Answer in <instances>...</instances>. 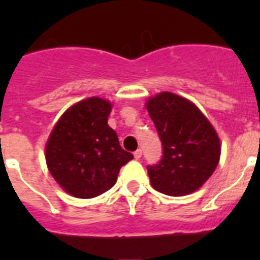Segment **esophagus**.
Wrapping results in <instances>:
<instances>
[{"label":"esophagus","mask_w":260,"mask_h":260,"mask_svg":"<svg viewBox=\"0 0 260 260\" xmlns=\"http://www.w3.org/2000/svg\"><path fill=\"white\" fill-rule=\"evenodd\" d=\"M134 157L137 158V160H139V158L142 157V150H141V148L135 151V152H134Z\"/></svg>","instance_id":"34e87169"}]
</instances>
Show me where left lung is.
<instances>
[{"mask_svg":"<svg viewBox=\"0 0 260 260\" xmlns=\"http://www.w3.org/2000/svg\"><path fill=\"white\" fill-rule=\"evenodd\" d=\"M162 144V157L147 171L155 190L183 197L212 176L220 160V139L207 117L190 100L172 92L146 103Z\"/></svg>","mask_w":260,"mask_h":260,"instance_id":"left-lung-1","label":"left lung"}]
</instances>
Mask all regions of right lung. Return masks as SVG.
<instances>
[{
  "label": "right lung",
  "mask_w": 260,
  "mask_h": 260,
  "mask_svg": "<svg viewBox=\"0 0 260 260\" xmlns=\"http://www.w3.org/2000/svg\"><path fill=\"white\" fill-rule=\"evenodd\" d=\"M110 110L112 104L104 99L82 100L62 114L49 135L48 169L75 198H95L112 189L121 167L134 158L108 125Z\"/></svg>",
  "instance_id": "obj_1"
}]
</instances>
